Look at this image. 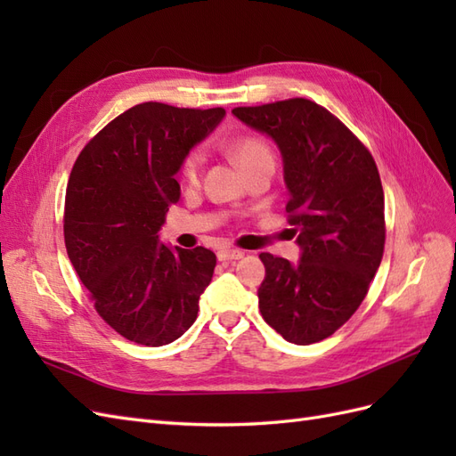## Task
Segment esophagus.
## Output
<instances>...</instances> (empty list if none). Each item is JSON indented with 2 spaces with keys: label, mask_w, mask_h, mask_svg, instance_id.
<instances>
[{
  "label": "esophagus",
  "mask_w": 456,
  "mask_h": 456,
  "mask_svg": "<svg viewBox=\"0 0 456 456\" xmlns=\"http://www.w3.org/2000/svg\"><path fill=\"white\" fill-rule=\"evenodd\" d=\"M243 255H245L243 251H240V249H230V247H224V249H220V251L216 253L218 260H223V262H226V260H238V258H241Z\"/></svg>",
  "instance_id": "1"
}]
</instances>
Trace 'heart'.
<instances>
[{
	"instance_id": "b5f03b06",
	"label": "heart",
	"mask_w": 456,
	"mask_h": 456,
	"mask_svg": "<svg viewBox=\"0 0 456 456\" xmlns=\"http://www.w3.org/2000/svg\"><path fill=\"white\" fill-rule=\"evenodd\" d=\"M232 158L236 161L238 167L241 171H251L258 165H273V156L266 142L258 139V136H241L236 142L232 144ZM200 175H201V158L198 154H190L183 161L181 167V181L188 186H196L200 183Z\"/></svg>"
}]
</instances>
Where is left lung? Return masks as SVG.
Returning a JSON list of instances; mask_svg holds the SVG:
<instances>
[{
  "label": "left lung",
  "instance_id": "8db88e82",
  "mask_svg": "<svg viewBox=\"0 0 456 456\" xmlns=\"http://www.w3.org/2000/svg\"><path fill=\"white\" fill-rule=\"evenodd\" d=\"M270 136L283 161L297 265L260 253L265 322L293 344L320 342L362 305L384 253V191L369 150L320 104L306 99L233 108Z\"/></svg>",
  "mask_w": 456,
  "mask_h": 456
}]
</instances>
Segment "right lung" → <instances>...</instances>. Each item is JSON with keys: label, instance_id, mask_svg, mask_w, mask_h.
Listing matches in <instances>:
<instances>
[{"label": "right lung", "instance_id": "right-lung-1", "mask_svg": "<svg viewBox=\"0 0 456 456\" xmlns=\"http://www.w3.org/2000/svg\"><path fill=\"white\" fill-rule=\"evenodd\" d=\"M226 110L142 102L81 150L66 188L64 241L102 320L121 337L163 346L196 322L216 256L159 241L176 173Z\"/></svg>", "mask_w": 456, "mask_h": 456}]
</instances>
